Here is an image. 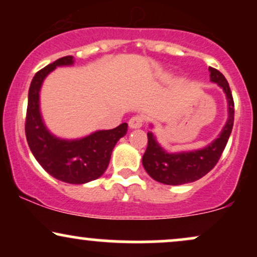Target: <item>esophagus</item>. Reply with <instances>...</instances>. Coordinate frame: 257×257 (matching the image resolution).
Wrapping results in <instances>:
<instances>
[{
  "label": "esophagus",
  "mask_w": 257,
  "mask_h": 257,
  "mask_svg": "<svg viewBox=\"0 0 257 257\" xmlns=\"http://www.w3.org/2000/svg\"><path fill=\"white\" fill-rule=\"evenodd\" d=\"M144 124V117L143 116H133L131 119H129V126L131 129H137V128H141Z\"/></svg>",
  "instance_id": "1"
}]
</instances>
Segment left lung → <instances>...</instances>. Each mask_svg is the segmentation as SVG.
<instances>
[{
	"label": "left lung",
	"instance_id": "1",
	"mask_svg": "<svg viewBox=\"0 0 257 257\" xmlns=\"http://www.w3.org/2000/svg\"><path fill=\"white\" fill-rule=\"evenodd\" d=\"M209 72L210 81L219 84L225 91L228 102V119L220 137L197 151L168 153L159 146L152 133H147L149 143L143 156V166L156 181L166 185H184L197 181L216 166L225 150L234 122V101L225 76L214 67H209Z\"/></svg>",
	"mask_w": 257,
	"mask_h": 257
}]
</instances>
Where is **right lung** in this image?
Instances as JSON below:
<instances>
[{
	"mask_svg": "<svg viewBox=\"0 0 257 257\" xmlns=\"http://www.w3.org/2000/svg\"><path fill=\"white\" fill-rule=\"evenodd\" d=\"M72 64L73 57L67 55L47 65L34 76L29 89L25 135L32 155L47 173L67 184L81 185L105 173L112 150L126 134L128 124L122 123L110 131L95 132L78 140H64L48 132L40 112L41 85L55 67Z\"/></svg>",
	"mask_w": 257,
	"mask_h": 257,
	"instance_id": "add662e5",
	"label": "right lung"
}]
</instances>
